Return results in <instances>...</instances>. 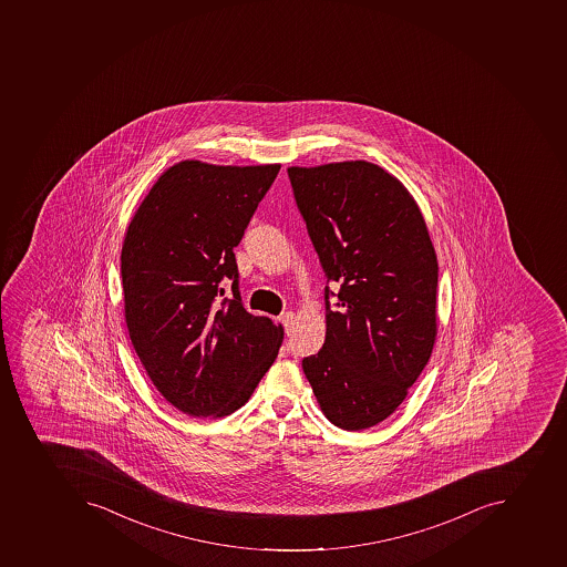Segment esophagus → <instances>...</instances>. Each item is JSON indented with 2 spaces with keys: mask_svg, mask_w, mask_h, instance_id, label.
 <instances>
[{
  "mask_svg": "<svg viewBox=\"0 0 567 567\" xmlns=\"http://www.w3.org/2000/svg\"><path fill=\"white\" fill-rule=\"evenodd\" d=\"M295 319L296 317L292 312H286L280 317L281 324H284V328H286L287 334H289L290 331H292V328H295Z\"/></svg>",
  "mask_w": 567,
  "mask_h": 567,
  "instance_id": "esophagus-1",
  "label": "esophagus"
}]
</instances>
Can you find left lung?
Masks as SVG:
<instances>
[{
	"label": "left lung",
	"mask_w": 567,
	"mask_h": 567,
	"mask_svg": "<svg viewBox=\"0 0 567 567\" xmlns=\"http://www.w3.org/2000/svg\"><path fill=\"white\" fill-rule=\"evenodd\" d=\"M287 174L328 284H339L337 295L324 287V346L303 358L305 375L331 424L372 427L398 410L433 352V243L406 187L378 165Z\"/></svg>",
	"instance_id": "left-lung-1"
}]
</instances>
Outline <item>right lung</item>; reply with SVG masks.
Wrapping results in <instances>:
<instances>
[{
    "label": "right lung",
    "instance_id": "obj_1",
    "mask_svg": "<svg viewBox=\"0 0 567 567\" xmlns=\"http://www.w3.org/2000/svg\"><path fill=\"white\" fill-rule=\"evenodd\" d=\"M278 169L183 161L157 178L125 234L131 342L157 392L186 415L245 406L284 340L281 326L243 307L234 255Z\"/></svg>",
    "mask_w": 567,
    "mask_h": 567
}]
</instances>
